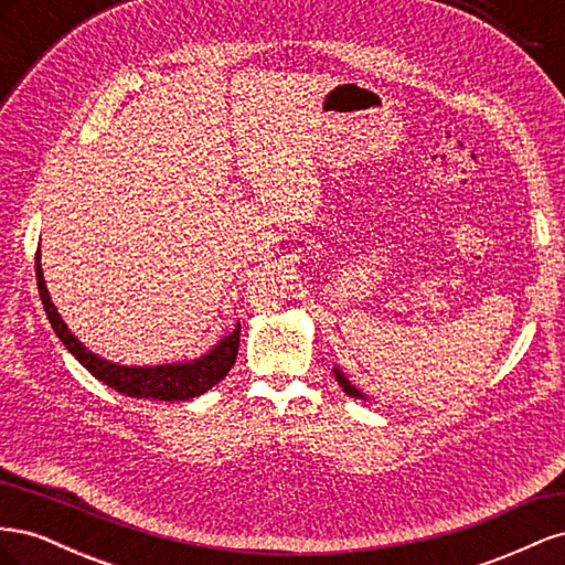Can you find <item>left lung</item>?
I'll use <instances>...</instances> for the list:
<instances>
[{
	"label": "left lung",
	"instance_id": "obj_1",
	"mask_svg": "<svg viewBox=\"0 0 565 565\" xmlns=\"http://www.w3.org/2000/svg\"><path fill=\"white\" fill-rule=\"evenodd\" d=\"M334 374H337V382H339V386L341 388H344L347 393H349V396H353V398H363V393L361 391H358V388H353L349 382H347V377H344V374H341L339 370H334Z\"/></svg>",
	"mask_w": 565,
	"mask_h": 565
}]
</instances>
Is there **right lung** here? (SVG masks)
<instances>
[{
	"label": "right lung",
	"instance_id": "obj_1",
	"mask_svg": "<svg viewBox=\"0 0 565 565\" xmlns=\"http://www.w3.org/2000/svg\"><path fill=\"white\" fill-rule=\"evenodd\" d=\"M35 276H38V289H40L46 318L51 322V328H54V332L58 334V339L65 344V349L71 351L98 382L108 384L117 393H125L129 398L191 401L200 396V393L216 386L226 377L228 370L235 363L237 347H241V324H237L235 332L221 341L218 347H214L207 355L198 358L193 363L158 365V367H122V365L100 361V358H96L79 344V341L73 337V332H67L65 322L56 311V306L51 303L44 276H42L40 252L35 254Z\"/></svg>",
	"mask_w": 565,
	"mask_h": 565
}]
</instances>
